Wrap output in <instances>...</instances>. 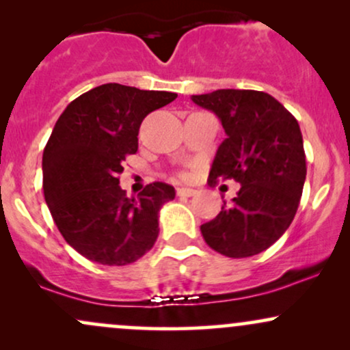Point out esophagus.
<instances>
[{
  "mask_svg": "<svg viewBox=\"0 0 350 350\" xmlns=\"http://www.w3.org/2000/svg\"><path fill=\"white\" fill-rule=\"evenodd\" d=\"M198 194L196 189H189V187H179L178 189V196L179 198H192V196Z\"/></svg>",
  "mask_w": 350,
  "mask_h": 350,
  "instance_id": "1",
  "label": "esophagus"
}]
</instances>
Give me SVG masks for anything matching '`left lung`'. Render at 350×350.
Here are the masks:
<instances>
[{
    "label": "left lung",
    "instance_id": "obj_1",
    "mask_svg": "<svg viewBox=\"0 0 350 350\" xmlns=\"http://www.w3.org/2000/svg\"><path fill=\"white\" fill-rule=\"evenodd\" d=\"M196 105L214 111L227 138L220 143L208 183L235 179L240 191L232 204L200 226L212 250L247 258L271 247L298 211L306 156L299 124L265 92L222 88L192 95Z\"/></svg>",
    "mask_w": 350,
    "mask_h": 350
}]
</instances>
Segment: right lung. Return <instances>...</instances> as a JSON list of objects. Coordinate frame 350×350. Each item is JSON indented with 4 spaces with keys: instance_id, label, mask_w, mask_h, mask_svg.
<instances>
[{
    "instance_id": "1",
    "label": "right lung",
    "mask_w": 350,
    "mask_h": 350,
    "mask_svg": "<svg viewBox=\"0 0 350 350\" xmlns=\"http://www.w3.org/2000/svg\"><path fill=\"white\" fill-rule=\"evenodd\" d=\"M178 95L103 83L70 102L42 154V189L66 242L85 258L110 267L133 263L158 239L159 208L174 187L152 183L126 198L118 174L138 150L144 116Z\"/></svg>"
}]
</instances>
